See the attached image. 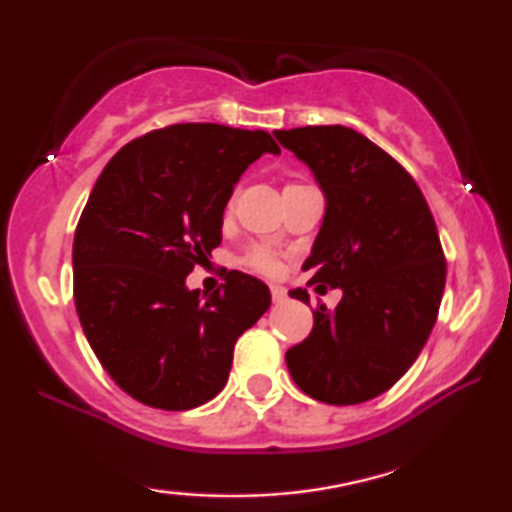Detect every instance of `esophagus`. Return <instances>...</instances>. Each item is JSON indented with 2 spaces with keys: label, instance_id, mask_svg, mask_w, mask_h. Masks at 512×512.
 Masks as SVG:
<instances>
[{
  "label": "esophagus",
  "instance_id": "34e87169",
  "mask_svg": "<svg viewBox=\"0 0 512 512\" xmlns=\"http://www.w3.org/2000/svg\"><path fill=\"white\" fill-rule=\"evenodd\" d=\"M270 293H272V300H275V303H282V300H286V289H284V286L272 284L270 286Z\"/></svg>",
  "mask_w": 512,
  "mask_h": 512
}]
</instances>
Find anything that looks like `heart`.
Wrapping results in <instances>:
<instances>
[{
    "label": "heart",
    "instance_id": "obj_1",
    "mask_svg": "<svg viewBox=\"0 0 512 512\" xmlns=\"http://www.w3.org/2000/svg\"><path fill=\"white\" fill-rule=\"evenodd\" d=\"M230 205H233V198H230V202H228V207ZM244 265H247V268H251V270H256V272H263V275H277V272L282 270V265H279L277 256L265 247L251 249L249 254L244 256Z\"/></svg>",
    "mask_w": 512,
    "mask_h": 512
}]
</instances>
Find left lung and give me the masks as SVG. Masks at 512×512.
Segmentation results:
<instances>
[{
  "mask_svg": "<svg viewBox=\"0 0 512 512\" xmlns=\"http://www.w3.org/2000/svg\"><path fill=\"white\" fill-rule=\"evenodd\" d=\"M310 167L326 214L303 270L317 291L342 289L314 310L312 333L286 352L293 382L328 405H356L394 387L422 352L445 289V256L415 179L345 125L277 130ZM291 298L310 305L305 289Z\"/></svg>",
  "mask_w": 512,
  "mask_h": 512,
  "instance_id": "1",
  "label": "left lung"
}]
</instances>
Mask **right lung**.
Instances as JSON below:
<instances>
[{
  "instance_id": "right-lung-1",
  "label": "right lung",
  "mask_w": 512,
  "mask_h": 512,
  "mask_svg": "<svg viewBox=\"0 0 512 512\" xmlns=\"http://www.w3.org/2000/svg\"><path fill=\"white\" fill-rule=\"evenodd\" d=\"M263 153H279L265 130L177 123L132 139L97 177L74 235V303L102 368L135 401H212L237 338L270 307L268 286L237 270L209 296L186 286L221 244L237 179Z\"/></svg>"
}]
</instances>
